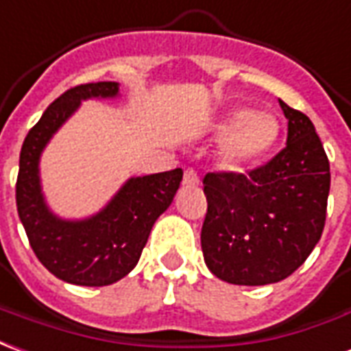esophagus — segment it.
I'll return each instance as SVG.
<instances>
[{
    "label": "esophagus",
    "mask_w": 351,
    "mask_h": 351,
    "mask_svg": "<svg viewBox=\"0 0 351 351\" xmlns=\"http://www.w3.org/2000/svg\"><path fill=\"white\" fill-rule=\"evenodd\" d=\"M183 185L185 186H198L200 185V178L194 172L193 168H186L185 176H183Z\"/></svg>",
    "instance_id": "34e87169"
}]
</instances>
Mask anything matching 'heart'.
<instances>
[{
	"label": "heart",
	"mask_w": 351,
	"mask_h": 351,
	"mask_svg": "<svg viewBox=\"0 0 351 351\" xmlns=\"http://www.w3.org/2000/svg\"><path fill=\"white\" fill-rule=\"evenodd\" d=\"M217 136L224 140L221 151L222 165L230 170H247L262 162L277 145L280 125L267 112L235 110L217 123Z\"/></svg>",
	"instance_id": "1"
}]
</instances>
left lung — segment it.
I'll list each match as a JSON object with an SVG mask.
<instances>
[{
  "label": "left lung",
  "instance_id": "8db88e82",
  "mask_svg": "<svg viewBox=\"0 0 351 351\" xmlns=\"http://www.w3.org/2000/svg\"><path fill=\"white\" fill-rule=\"evenodd\" d=\"M280 102L286 147L249 173L209 172L202 252L215 277L263 286L290 277L326 226L329 160L308 117Z\"/></svg>",
  "mask_w": 351,
  "mask_h": 351
}]
</instances>
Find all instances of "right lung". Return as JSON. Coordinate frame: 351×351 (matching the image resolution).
I'll return each instance as SVG.
<instances>
[{"mask_svg":"<svg viewBox=\"0 0 351 351\" xmlns=\"http://www.w3.org/2000/svg\"><path fill=\"white\" fill-rule=\"evenodd\" d=\"M119 93L117 82L67 89L46 108L25 136L16 179L18 217L35 256L52 275L76 286H108L129 275L140 260L153 224L172 204L183 170L132 178L102 211L84 221H63L48 209L40 191V153L82 101Z\"/></svg>","mask_w":351,"mask_h":351,"instance_id":"right-lung-1","label":"right lung"}]
</instances>
